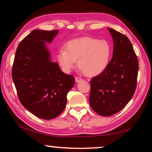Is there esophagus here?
<instances>
[{"label": "esophagus", "instance_id": "34e87169", "mask_svg": "<svg viewBox=\"0 0 152 152\" xmlns=\"http://www.w3.org/2000/svg\"><path fill=\"white\" fill-rule=\"evenodd\" d=\"M75 80L76 82H80L82 80V79L80 78V77H78V76H76L75 77Z\"/></svg>", "mask_w": 152, "mask_h": 152}]
</instances>
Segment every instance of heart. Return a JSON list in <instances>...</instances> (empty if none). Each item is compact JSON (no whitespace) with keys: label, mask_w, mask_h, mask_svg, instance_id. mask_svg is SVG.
Segmentation results:
<instances>
[{"label":"heart","mask_w":152,"mask_h":152,"mask_svg":"<svg viewBox=\"0 0 152 152\" xmlns=\"http://www.w3.org/2000/svg\"><path fill=\"white\" fill-rule=\"evenodd\" d=\"M111 53V45L107 41L83 37L70 41L66 50H59L58 61L64 72H70L78 60V68L86 75L94 76L106 70Z\"/></svg>","instance_id":"1"}]
</instances>
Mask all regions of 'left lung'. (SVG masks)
I'll list each match as a JSON object with an SVG mask.
<instances>
[{
    "instance_id": "obj_1",
    "label": "left lung",
    "mask_w": 152,
    "mask_h": 152,
    "mask_svg": "<svg viewBox=\"0 0 152 152\" xmlns=\"http://www.w3.org/2000/svg\"><path fill=\"white\" fill-rule=\"evenodd\" d=\"M114 48L113 58L103 72L91 80L89 101L97 114L109 117L119 112L135 93L139 62L127 36L110 28Z\"/></svg>"
}]
</instances>
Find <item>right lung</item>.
<instances>
[{"instance_id": "add662e5", "label": "right lung", "mask_w": 152, "mask_h": 152, "mask_svg": "<svg viewBox=\"0 0 152 152\" xmlns=\"http://www.w3.org/2000/svg\"><path fill=\"white\" fill-rule=\"evenodd\" d=\"M58 30L35 29L19 43L12 64V78L23 106L43 119L62 113L67 94L75 83L72 75L61 72L50 60L44 42H51Z\"/></svg>"}]
</instances>
